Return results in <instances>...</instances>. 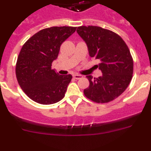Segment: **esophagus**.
I'll list each match as a JSON object with an SVG mask.
<instances>
[{"label": "esophagus", "mask_w": 151, "mask_h": 151, "mask_svg": "<svg viewBox=\"0 0 151 151\" xmlns=\"http://www.w3.org/2000/svg\"><path fill=\"white\" fill-rule=\"evenodd\" d=\"M73 78H76V79H80V78H83V76H81V75L75 74V75H73Z\"/></svg>", "instance_id": "34e87169"}]
</instances>
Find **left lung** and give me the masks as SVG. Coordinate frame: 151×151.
Listing matches in <instances>:
<instances>
[{
    "instance_id": "8db88e82",
    "label": "left lung",
    "mask_w": 151,
    "mask_h": 151,
    "mask_svg": "<svg viewBox=\"0 0 151 151\" xmlns=\"http://www.w3.org/2000/svg\"><path fill=\"white\" fill-rule=\"evenodd\" d=\"M77 32L87 44L89 55L100 61L103 75L87 76L89 86L85 97L96 103L110 102L123 93L132 78L133 63L130 50L120 36L99 26H79Z\"/></svg>"
}]
</instances>
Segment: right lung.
Listing matches in <instances>:
<instances>
[{"label":"right lung","mask_w":151,"mask_h":151,"mask_svg":"<svg viewBox=\"0 0 151 151\" xmlns=\"http://www.w3.org/2000/svg\"><path fill=\"white\" fill-rule=\"evenodd\" d=\"M76 27L54 26L35 33L24 44L17 58L16 76L25 94L41 104H52L62 100L73 78L59 75L51 69L63 41Z\"/></svg>","instance_id":"1"}]
</instances>
